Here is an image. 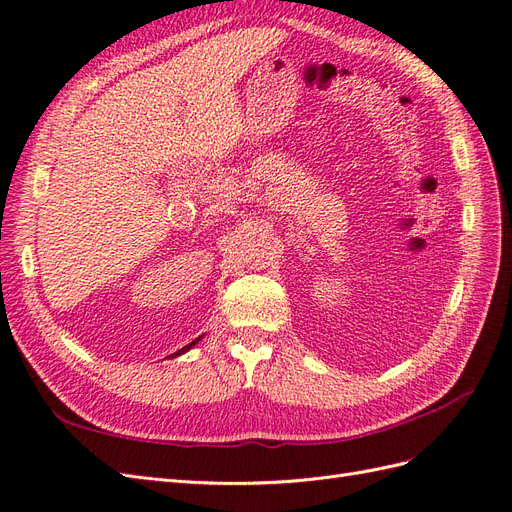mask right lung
Instances as JSON below:
<instances>
[{
  "label": "right lung",
  "mask_w": 512,
  "mask_h": 512,
  "mask_svg": "<svg viewBox=\"0 0 512 512\" xmlns=\"http://www.w3.org/2000/svg\"><path fill=\"white\" fill-rule=\"evenodd\" d=\"M200 339H203V335H200V337H196V339H194V342H192V344H188V346H183V348H181V350H179V352H177V354H183V352H188V350H190V348H194V346H196V344H198V342H200Z\"/></svg>",
  "instance_id": "right-lung-1"
}]
</instances>
